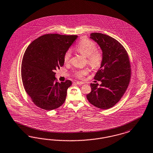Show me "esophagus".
<instances>
[{
    "label": "esophagus",
    "mask_w": 153,
    "mask_h": 153,
    "mask_svg": "<svg viewBox=\"0 0 153 153\" xmlns=\"http://www.w3.org/2000/svg\"><path fill=\"white\" fill-rule=\"evenodd\" d=\"M76 84H78V85H82V84H84V82H82V81H77V82H76Z\"/></svg>",
    "instance_id": "obj_1"
}]
</instances>
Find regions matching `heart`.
<instances>
[{"label":"heart","instance_id":"obj_1","mask_svg":"<svg viewBox=\"0 0 153 153\" xmlns=\"http://www.w3.org/2000/svg\"><path fill=\"white\" fill-rule=\"evenodd\" d=\"M97 45L93 41L89 39H84L77 45L76 49L81 55L87 58V62L92 67L97 68L100 67L102 62L103 56L102 53L97 50ZM71 57V52L67 51L64 56V61L65 63H68ZM89 69L84 68L81 70H77L74 72V75L79 78H82L88 74Z\"/></svg>","mask_w":153,"mask_h":153}]
</instances>
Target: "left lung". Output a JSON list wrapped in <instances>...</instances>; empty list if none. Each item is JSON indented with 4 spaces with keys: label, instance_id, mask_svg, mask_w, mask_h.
<instances>
[{
    "label": "left lung",
    "instance_id": "8db88e82",
    "mask_svg": "<svg viewBox=\"0 0 153 153\" xmlns=\"http://www.w3.org/2000/svg\"><path fill=\"white\" fill-rule=\"evenodd\" d=\"M91 39L102 51L103 60L94 79L101 84H91V92L86 95L94 106L108 109L114 106L126 92L131 78L128 54L115 39L101 33H92Z\"/></svg>",
    "mask_w": 153,
    "mask_h": 153
}]
</instances>
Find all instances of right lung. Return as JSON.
<instances>
[{
  "mask_svg": "<svg viewBox=\"0 0 153 153\" xmlns=\"http://www.w3.org/2000/svg\"><path fill=\"white\" fill-rule=\"evenodd\" d=\"M77 37L44 35L25 50L21 67L22 82L25 92L39 108L53 110L65 102L72 81L55 82V71L63 66L64 54Z\"/></svg>",
  "mask_w": 153,
  "mask_h": 153,
  "instance_id": "add662e5",
  "label": "right lung"
}]
</instances>
